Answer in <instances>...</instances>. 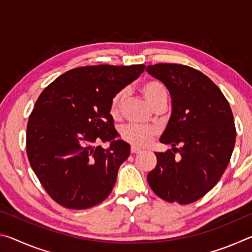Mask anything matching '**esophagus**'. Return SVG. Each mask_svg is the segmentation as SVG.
<instances>
[{
	"instance_id": "obj_1",
	"label": "esophagus",
	"mask_w": 252,
	"mask_h": 252,
	"mask_svg": "<svg viewBox=\"0 0 252 252\" xmlns=\"http://www.w3.org/2000/svg\"><path fill=\"white\" fill-rule=\"evenodd\" d=\"M140 152H141V149H139L136 147H131V153L136 155V153H140Z\"/></svg>"
}]
</instances>
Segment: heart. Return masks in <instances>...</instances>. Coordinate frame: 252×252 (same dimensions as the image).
Listing matches in <instances>:
<instances>
[{
	"instance_id": "heart-1",
	"label": "heart",
	"mask_w": 252,
	"mask_h": 252,
	"mask_svg": "<svg viewBox=\"0 0 252 252\" xmlns=\"http://www.w3.org/2000/svg\"><path fill=\"white\" fill-rule=\"evenodd\" d=\"M140 92L144 99L148 101L153 109L159 106H165L168 102L167 88L158 80H148L141 84ZM126 91L121 90L113 95L110 102L109 112L113 119L121 116L123 103L126 101ZM158 133V130L153 126H146L139 125H126L120 129V136L122 140L133 144L136 147H144L151 141V139Z\"/></svg>"
}]
</instances>
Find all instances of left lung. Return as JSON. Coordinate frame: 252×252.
Here are the masks:
<instances>
[{"label": "left lung", "mask_w": 252, "mask_h": 252, "mask_svg": "<svg viewBox=\"0 0 252 252\" xmlns=\"http://www.w3.org/2000/svg\"><path fill=\"white\" fill-rule=\"evenodd\" d=\"M147 72L171 94L172 114L160 141L173 147L156 153L148 183L164 201L194 202L218 183L229 164L236 142L231 108L220 89L193 67L159 63L148 65Z\"/></svg>", "instance_id": "1"}]
</instances>
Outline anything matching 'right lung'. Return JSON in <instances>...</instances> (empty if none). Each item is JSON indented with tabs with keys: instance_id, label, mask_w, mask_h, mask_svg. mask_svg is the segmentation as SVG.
Wrapping results in <instances>:
<instances>
[{
	"instance_id": "add662e5",
	"label": "right lung",
	"mask_w": 252,
	"mask_h": 252,
	"mask_svg": "<svg viewBox=\"0 0 252 252\" xmlns=\"http://www.w3.org/2000/svg\"><path fill=\"white\" fill-rule=\"evenodd\" d=\"M144 64L90 65L60 75L37 97L27 126V153L41 185L55 202L82 210L113 189L130 146L114 129L113 95L144 71ZM111 141L108 149L95 146Z\"/></svg>"
}]
</instances>
